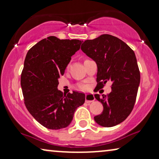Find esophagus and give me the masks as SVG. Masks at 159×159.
I'll use <instances>...</instances> for the list:
<instances>
[{
  "label": "esophagus",
  "instance_id": "esophagus-1",
  "mask_svg": "<svg viewBox=\"0 0 159 159\" xmlns=\"http://www.w3.org/2000/svg\"><path fill=\"white\" fill-rule=\"evenodd\" d=\"M95 100V96L93 94H91V93H88L85 95V102L86 103H91V102L94 101Z\"/></svg>",
  "mask_w": 159,
  "mask_h": 159
}]
</instances>
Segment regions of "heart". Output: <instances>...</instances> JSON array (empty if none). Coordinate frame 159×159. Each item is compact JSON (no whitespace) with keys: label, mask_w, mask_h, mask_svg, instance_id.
Masks as SVG:
<instances>
[{"label":"heart","mask_w":159,"mask_h":159,"mask_svg":"<svg viewBox=\"0 0 159 159\" xmlns=\"http://www.w3.org/2000/svg\"><path fill=\"white\" fill-rule=\"evenodd\" d=\"M81 88H82V89H84V87H81Z\"/></svg>","instance_id":"1"}]
</instances>
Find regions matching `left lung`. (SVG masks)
Returning a JSON list of instances; mask_svg holds the SVG:
<instances>
[{
	"label": "left lung",
	"instance_id": "1",
	"mask_svg": "<svg viewBox=\"0 0 159 159\" xmlns=\"http://www.w3.org/2000/svg\"><path fill=\"white\" fill-rule=\"evenodd\" d=\"M81 50L96 63L97 87L112 82L109 94L95 95L103 106L95 122L104 127L119 125L132 112L138 94L140 74L135 54L125 42L107 34L85 40Z\"/></svg>",
	"mask_w": 159,
	"mask_h": 159
}]
</instances>
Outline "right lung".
<instances>
[{
	"instance_id": "1",
	"label": "right lung",
	"mask_w": 159,
	"mask_h": 159,
	"mask_svg": "<svg viewBox=\"0 0 159 159\" xmlns=\"http://www.w3.org/2000/svg\"><path fill=\"white\" fill-rule=\"evenodd\" d=\"M80 40H60L50 36L28 51L21 75L25 104L43 127L59 129L70 125L77 107L85 101L84 93L63 95L58 90L71 56L80 48Z\"/></svg>"
}]
</instances>
